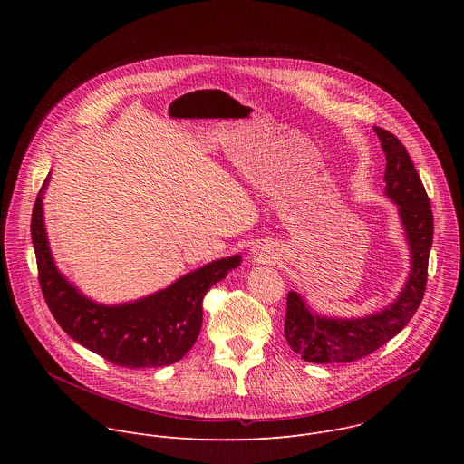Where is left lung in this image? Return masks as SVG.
I'll list each match as a JSON object with an SVG mask.
<instances>
[{
  "label": "left lung",
  "instance_id": "left-lung-1",
  "mask_svg": "<svg viewBox=\"0 0 464 464\" xmlns=\"http://www.w3.org/2000/svg\"><path fill=\"white\" fill-rule=\"evenodd\" d=\"M385 152V192L396 202L411 247L410 279L391 306L360 319H326L314 315L304 301L286 297L285 336L295 354L310 363H349L369 356L410 323L422 303L428 260L433 242V213L420 176L402 145L391 131L374 126Z\"/></svg>",
  "mask_w": 464,
  "mask_h": 464
}]
</instances>
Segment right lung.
Segmentation results:
<instances>
[{
  "label": "right lung",
  "instance_id": "right-lung-1",
  "mask_svg": "<svg viewBox=\"0 0 464 464\" xmlns=\"http://www.w3.org/2000/svg\"><path fill=\"white\" fill-rule=\"evenodd\" d=\"M44 187L33 208L31 237L44 299L63 333L119 367H165L179 362L200 334L204 295L238 266L240 256L215 260L136 303L95 304L81 295L54 266L42 215Z\"/></svg>",
  "mask_w": 464,
  "mask_h": 464
}]
</instances>
